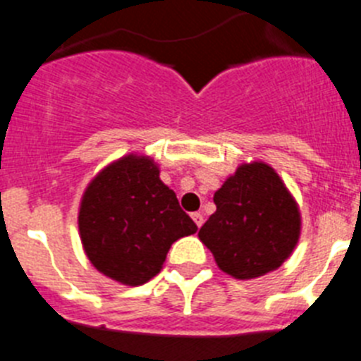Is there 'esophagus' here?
<instances>
[{
  "label": "esophagus",
  "mask_w": 361,
  "mask_h": 361,
  "mask_svg": "<svg viewBox=\"0 0 361 361\" xmlns=\"http://www.w3.org/2000/svg\"><path fill=\"white\" fill-rule=\"evenodd\" d=\"M192 219H193V223H195L199 228H201L202 223H204V217H202L201 212H195V214H192Z\"/></svg>",
  "instance_id": "1"
}]
</instances>
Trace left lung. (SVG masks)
<instances>
[{"label": "left lung", "mask_w": 361, "mask_h": 361, "mask_svg": "<svg viewBox=\"0 0 361 361\" xmlns=\"http://www.w3.org/2000/svg\"><path fill=\"white\" fill-rule=\"evenodd\" d=\"M215 214L199 239L223 272L254 279L285 263L300 241L298 202L281 177L264 162L241 164L214 195Z\"/></svg>", "instance_id": "1"}]
</instances>
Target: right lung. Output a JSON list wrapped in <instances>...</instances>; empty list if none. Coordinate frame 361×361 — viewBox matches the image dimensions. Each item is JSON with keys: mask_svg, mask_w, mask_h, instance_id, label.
I'll list each match as a JSON object with an SVG mask.
<instances>
[{"mask_svg": "<svg viewBox=\"0 0 361 361\" xmlns=\"http://www.w3.org/2000/svg\"><path fill=\"white\" fill-rule=\"evenodd\" d=\"M155 160L126 155L85 188L80 239L92 267L122 285H144L160 272L177 239L197 232L177 195L159 177Z\"/></svg>", "mask_w": 361, "mask_h": 361, "instance_id": "1", "label": "right lung"}]
</instances>
